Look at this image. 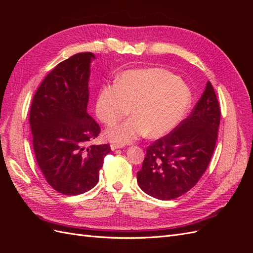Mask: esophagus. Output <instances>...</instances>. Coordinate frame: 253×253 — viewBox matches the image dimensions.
<instances>
[{"instance_id": "1", "label": "esophagus", "mask_w": 253, "mask_h": 253, "mask_svg": "<svg viewBox=\"0 0 253 253\" xmlns=\"http://www.w3.org/2000/svg\"><path fill=\"white\" fill-rule=\"evenodd\" d=\"M124 148V144H120V143H111V149L114 151L116 149H121Z\"/></svg>"}]
</instances>
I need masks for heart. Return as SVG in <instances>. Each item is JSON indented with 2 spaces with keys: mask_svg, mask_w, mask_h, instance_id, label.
I'll use <instances>...</instances> for the list:
<instances>
[{
  "mask_svg": "<svg viewBox=\"0 0 253 253\" xmlns=\"http://www.w3.org/2000/svg\"><path fill=\"white\" fill-rule=\"evenodd\" d=\"M191 103L187 84L164 68L124 72L115 83L99 87L95 113L104 125H114L128 113L133 117L106 128L105 137L120 144L147 134L157 138L170 132L185 116Z\"/></svg>",
  "mask_w": 253,
  "mask_h": 253,
  "instance_id": "1",
  "label": "heart"
}]
</instances>
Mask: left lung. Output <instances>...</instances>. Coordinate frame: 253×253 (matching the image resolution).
<instances>
[{"label": "left lung", "instance_id": "left-lung-1", "mask_svg": "<svg viewBox=\"0 0 253 253\" xmlns=\"http://www.w3.org/2000/svg\"><path fill=\"white\" fill-rule=\"evenodd\" d=\"M220 110L210 81L190 116L147 149L137 172L140 189L170 201L192 189L205 173L217 140Z\"/></svg>", "mask_w": 253, "mask_h": 253}]
</instances>
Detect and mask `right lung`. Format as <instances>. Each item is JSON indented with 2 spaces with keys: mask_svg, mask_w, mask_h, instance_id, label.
<instances>
[{
  "mask_svg": "<svg viewBox=\"0 0 253 253\" xmlns=\"http://www.w3.org/2000/svg\"><path fill=\"white\" fill-rule=\"evenodd\" d=\"M94 53H76L45 77L29 113L37 163L51 188L78 195L99 180L110 144H93L100 126L87 114L88 80Z\"/></svg>",
  "mask_w": 253,
  "mask_h": 253,
  "instance_id": "obj_1",
  "label": "right lung"
}]
</instances>
